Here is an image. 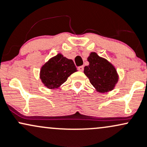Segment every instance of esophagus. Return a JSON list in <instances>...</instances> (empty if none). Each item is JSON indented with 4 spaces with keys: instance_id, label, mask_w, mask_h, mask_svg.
Masks as SVG:
<instances>
[{
    "instance_id": "34e87169",
    "label": "esophagus",
    "mask_w": 147,
    "mask_h": 147,
    "mask_svg": "<svg viewBox=\"0 0 147 147\" xmlns=\"http://www.w3.org/2000/svg\"><path fill=\"white\" fill-rule=\"evenodd\" d=\"M78 69L79 71H82L84 70V67L83 66H80L78 67Z\"/></svg>"
}]
</instances>
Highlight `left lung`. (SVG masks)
Wrapping results in <instances>:
<instances>
[{
	"instance_id": "obj_1",
	"label": "left lung",
	"mask_w": 147,
	"mask_h": 147,
	"mask_svg": "<svg viewBox=\"0 0 147 147\" xmlns=\"http://www.w3.org/2000/svg\"><path fill=\"white\" fill-rule=\"evenodd\" d=\"M89 65L85 66L84 73L89 82L98 92L105 93L113 90L118 81L115 67L108 60L92 52L87 58Z\"/></svg>"
}]
</instances>
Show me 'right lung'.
<instances>
[{
  "label": "right lung",
  "mask_w": 147,
  "mask_h": 147,
  "mask_svg": "<svg viewBox=\"0 0 147 147\" xmlns=\"http://www.w3.org/2000/svg\"><path fill=\"white\" fill-rule=\"evenodd\" d=\"M76 71L77 69L73 60L58 53L42 67L40 78L45 87L49 89H57Z\"/></svg>",
  "instance_id": "obj_1"
}]
</instances>
